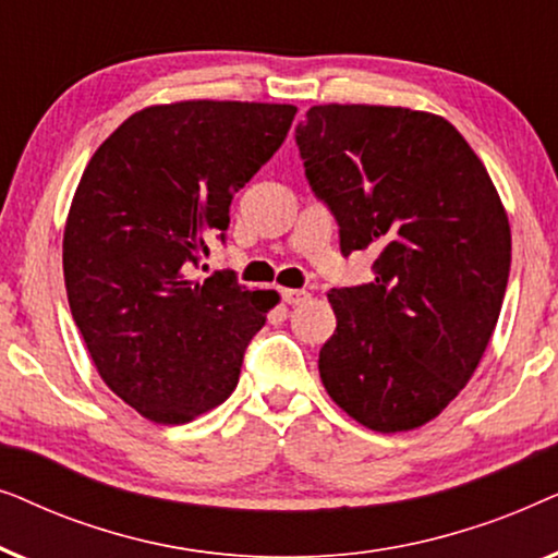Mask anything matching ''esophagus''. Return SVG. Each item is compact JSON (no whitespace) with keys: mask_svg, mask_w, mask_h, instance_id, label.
<instances>
[{"mask_svg":"<svg viewBox=\"0 0 558 558\" xmlns=\"http://www.w3.org/2000/svg\"><path fill=\"white\" fill-rule=\"evenodd\" d=\"M281 300H284L287 304H302L310 300V292H304V289H281Z\"/></svg>","mask_w":558,"mask_h":558,"instance_id":"1","label":"esophagus"}]
</instances>
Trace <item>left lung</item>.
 I'll return each instance as SVG.
<instances>
[{
  "label": "left lung",
  "instance_id": "1",
  "mask_svg": "<svg viewBox=\"0 0 558 558\" xmlns=\"http://www.w3.org/2000/svg\"><path fill=\"white\" fill-rule=\"evenodd\" d=\"M340 251L376 279L332 289L319 350L330 399L373 432L416 429L462 391L498 323L510 226L490 174L447 119L401 106H312L294 129Z\"/></svg>",
  "mask_w": 558,
  "mask_h": 558
}]
</instances>
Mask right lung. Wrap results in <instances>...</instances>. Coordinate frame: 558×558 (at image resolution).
<instances>
[{"label":"right lung","mask_w":558,"mask_h":558,"mask_svg":"<svg viewBox=\"0 0 558 558\" xmlns=\"http://www.w3.org/2000/svg\"><path fill=\"white\" fill-rule=\"evenodd\" d=\"M287 104L180 101L129 117L90 157L63 235L75 325L106 386L157 424H185L239 384L279 302L233 271L195 281L226 243L231 201L281 147Z\"/></svg>","instance_id":"right-lung-1"}]
</instances>
